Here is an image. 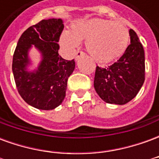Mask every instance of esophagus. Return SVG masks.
Masks as SVG:
<instances>
[{"label":"esophagus","instance_id":"obj_1","mask_svg":"<svg viewBox=\"0 0 159 159\" xmlns=\"http://www.w3.org/2000/svg\"><path fill=\"white\" fill-rule=\"evenodd\" d=\"M84 54H85V52H83V51H78L76 54V60H78V59H79L82 56L84 55Z\"/></svg>","mask_w":159,"mask_h":159}]
</instances>
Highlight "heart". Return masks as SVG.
I'll use <instances>...</instances> for the list:
<instances>
[{
  "label": "heart",
  "mask_w": 159,
  "mask_h": 159,
  "mask_svg": "<svg viewBox=\"0 0 159 159\" xmlns=\"http://www.w3.org/2000/svg\"><path fill=\"white\" fill-rule=\"evenodd\" d=\"M86 41V48L94 60L107 63L119 58L128 48L129 32L126 26L105 19H91L76 24L60 36V45L69 52Z\"/></svg>",
  "instance_id": "heart-1"
}]
</instances>
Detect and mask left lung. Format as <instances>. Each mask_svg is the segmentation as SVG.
Masks as SVG:
<instances>
[{"instance_id": "8db88e82", "label": "left lung", "mask_w": 159, "mask_h": 159, "mask_svg": "<svg viewBox=\"0 0 159 159\" xmlns=\"http://www.w3.org/2000/svg\"><path fill=\"white\" fill-rule=\"evenodd\" d=\"M130 44L117 61L106 68L96 66L93 86L102 100L124 105L136 96L145 81V52L140 39L129 30Z\"/></svg>"}]
</instances>
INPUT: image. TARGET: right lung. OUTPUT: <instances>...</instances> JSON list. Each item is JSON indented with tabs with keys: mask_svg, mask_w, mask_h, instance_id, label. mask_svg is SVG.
Instances as JSON below:
<instances>
[{
	"mask_svg": "<svg viewBox=\"0 0 159 159\" xmlns=\"http://www.w3.org/2000/svg\"><path fill=\"white\" fill-rule=\"evenodd\" d=\"M64 30L62 19H43L30 26L19 38L12 58V72L20 96L40 110H52L66 97L67 81L75 69V61L59 55L58 42ZM34 45L43 56L36 71L29 73L28 52Z\"/></svg>",
	"mask_w": 159,
	"mask_h": 159,
	"instance_id": "add662e5",
	"label": "right lung"
}]
</instances>
